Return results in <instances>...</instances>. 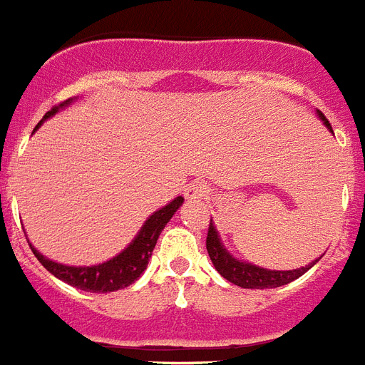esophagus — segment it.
I'll use <instances>...</instances> for the list:
<instances>
[{
  "label": "esophagus",
  "mask_w": 365,
  "mask_h": 365,
  "mask_svg": "<svg viewBox=\"0 0 365 365\" xmlns=\"http://www.w3.org/2000/svg\"><path fill=\"white\" fill-rule=\"evenodd\" d=\"M212 188L206 185L205 180H193L186 186V197L193 199V201H197V199H208L210 197Z\"/></svg>",
  "instance_id": "34e87169"
}]
</instances>
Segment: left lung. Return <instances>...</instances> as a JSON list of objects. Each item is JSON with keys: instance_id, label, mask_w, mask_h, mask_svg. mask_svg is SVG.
<instances>
[{"instance_id": "8db88e82", "label": "left lung", "mask_w": 365, "mask_h": 365, "mask_svg": "<svg viewBox=\"0 0 365 365\" xmlns=\"http://www.w3.org/2000/svg\"><path fill=\"white\" fill-rule=\"evenodd\" d=\"M318 115H320L322 120L331 130V124H329L324 113L318 111ZM206 250H208V256H210L212 263H214V267L217 269V272L221 274L222 278L228 279L234 285L243 287V289H276V287L287 285V283L294 282L299 276H303L314 263H318V259H316L312 265L302 267V269L296 270H267L259 269L256 265H248V263H243V261L234 259L222 248L212 219L210 225H208V234H206Z\"/></svg>"}]
</instances>
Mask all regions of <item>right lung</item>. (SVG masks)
Here are the masks:
<instances>
[{
	"label": "right lung",
	"mask_w": 365,
	"mask_h": 365,
	"mask_svg": "<svg viewBox=\"0 0 365 365\" xmlns=\"http://www.w3.org/2000/svg\"><path fill=\"white\" fill-rule=\"evenodd\" d=\"M69 100L62 102V104L54 106L51 111L45 113V117H51L58 109L66 106ZM43 120L38 122L36 130L40 128V124ZM182 205V197L173 199L172 202L164 208H160L159 212H155L146 222H144L143 230L138 232V235L133 240V243L125 248L124 252L118 254L117 257L106 261L102 265L95 267H67L60 265V263H54V261L47 259V257L41 256L38 250L32 248L34 256L38 257L41 265L49 270L53 276H56L58 279L69 283V285L76 287L80 291L86 292H113L120 291L124 287H130L131 283L137 282L140 278V274L146 270L148 261H150L151 252H153L157 240H159L160 232L166 227V222L172 219V215L175 214L177 208Z\"/></svg>",
	"instance_id": "right-lung-1"
}]
</instances>
